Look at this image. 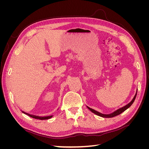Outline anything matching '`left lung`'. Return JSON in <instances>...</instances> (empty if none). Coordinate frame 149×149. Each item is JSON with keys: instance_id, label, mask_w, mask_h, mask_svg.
<instances>
[{"instance_id": "1", "label": "left lung", "mask_w": 149, "mask_h": 149, "mask_svg": "<svg viewBox=\"0 0 149 149\" xmlns=\"http://www.w3.org/2000/svg\"><path fill=\"white\" fill-rule=\"evenodd\" d=\"M136 95H137V94H136V95H135V96H134V97L133 98V100H132V101L130 102H129L127 105H126V106H125L124 107L120 108V109L116 111L115 112H113V113H112V114H107V115H106V114H102L100 113V112H98L96 111L95 110H94V109H91V108H90V107H88V109H89L90 111H91L92 112H93L94 114H96V115H97V116H99L102 117V118H113V117H114V116L119 115L120 114L122 113V112H123L125 111L126 109H128V108L132 104L134 101H135V99H136Z\"/></svg>"}]
</instances>
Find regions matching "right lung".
Segmentation results:
<instances>
[{"mask_svg": "<svg viewBox=\"0 0 149 149\" xmlns=\"http://www.w3.org/2000/svg\"><path fill=\"white\" fill-rule=\"evenodd\" d=\"M22 112H23V113H24V114H26V115L29 116L30 117H31V118H34V119H40V120L48 119H49V118H51L52 117V116H47V117H39V116H34V115H31V114H27V113H26V112H23V111H22Z\"/></svg>", "mask_w": 149, "mask_h": 149, "instance_id": "add662e5", "label": "right lung"}]
</instances>
